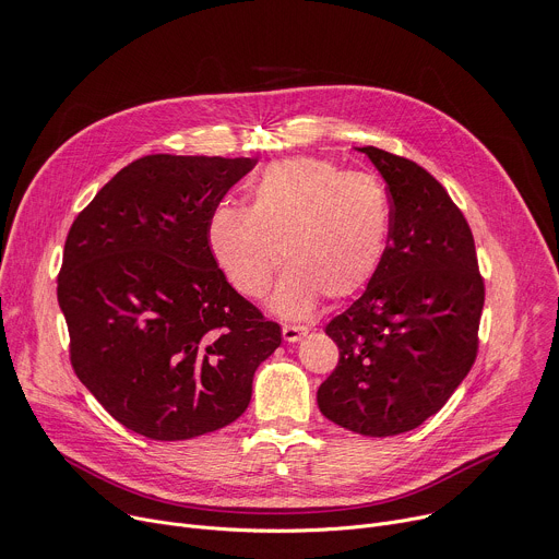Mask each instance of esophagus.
Returning <instances> with one entry per match:
<instances>
[{
	"instance_id": "1",
	"label": "esophagus",
	"mask_w": 559,
	"mask_h": 559,
	"mask_svg": "<svg viewBox=\"0 0 559 559\" xmlns=\"http://www.w3.org/2000/svg\"><path fill=\"white\" fill-rule=\"evenodd\" d=\"M306 334H308V328L302 325H283V338L287 343H298Z\"/></svg>"
}]
</instances>
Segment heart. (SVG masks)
I'll return each mask as SVG.
<instances>
[{"label":"heart","instance_id":"1","mask_svg":"<svg viewBox=\"0 0 559 559\" xmlns=\"http://www.w3.org/2000/svg\"><path fill=\"white\" fill-rule=\"evenodd\" d=\"M392 229L385 185L366 171H345L323 158L267 165L247 189V210L218 205L207 245L229 285L247 296L267 294L283 319L308 317L321 296L347 298L379 272Z\"/></svg>","mask_w":559,"mask_h":559}]
</instances>
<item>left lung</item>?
<instances>
[{"instance_id":"8db88e82","label":"left lung","mask_w":559,"mask_h":559,"mask_svg":"<svg viewBox=\"0 0 559 559\" xmlns=\"http://www.w3.org/2000/svg\"><path fill=\"white\" fill-rule=\"evenodd\" d=\"M354 148L388 185L392 229L366 292L325 328L338 366L317 401L345 430L392 437L439 413L473 368L484 283L471 227L445 189L413 160Z\"/></svg>"}]
</instances>
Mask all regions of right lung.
I'll use <instances>...</instances> for the list:
<instances>
[{
    "label": "right lung",
    "instance_id": "obj_1",
    "mask_svg": "<svg viewBox=\"0 0 559 559\" xmlns=\"http://www.w3.org/2000/svg\"><path fill=\"white\" fill-rule=\"evenodd\" d=\"M257 160L144 156L75 218L58 278L71 364L124 428L180 441L236 421L281 328L218 270L207 223Z\"/></svg>",
    "mask_w": 559,
    "mask_h": 559
}]
</instances>
